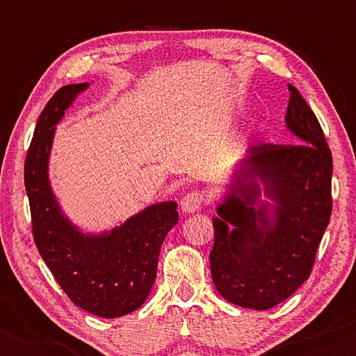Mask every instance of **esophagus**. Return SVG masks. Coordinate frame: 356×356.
<instances>
[{"label": "esophagus", "instance_id": "1", "mask_svg": "<svg viewBox=\"0 0 356 356\" xmlns=\"http://www.w3.org/2000/svg\"><path fill=\"white\" fill-rule=\"evenodd\" d=\"M204 204H206V194L202 191H192L182 197L181 209L186 214H192V212L201 209Z\"/></svg>", "mask_w": 356, "mask_h": 356}]
</instances>
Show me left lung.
<instances>
[{
	"mask_svg": "<svg viewBox=\"0 0 356 356\" xmlns=\"http://www.w3.org/2000/svg\"><path fill=\"white\" fill-rule=\"evenodd\" d=\"M288 90L284 120L298 144L249 147L212 219L216 289L257 312L308 280L332 216V152L313 110L293 85Z\"/></svg>",
	"mask_w": 356,
	"mask_h": 356,
	"instance_id": "8db88e82",
	"label": "left lung"
}]
</instances>
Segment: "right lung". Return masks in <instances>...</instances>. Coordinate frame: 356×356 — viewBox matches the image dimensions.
<instances>
[{
  "instance_id": "1",
  "label": "right lung",
  "mask_w": 356,
  "mask_h": 356,
  "mask_svg": "<svg viewBox=\"0 0 356 356\" xmlns=\"http://www.w3.org/2000/svg\"><path fill=\"white\" fill-rule=\"evenodd\" d=\"M87 88L88 81L65 85L43 108L24 161V187L35 244L60 288L85 312L118 318L149 296L162 243L179 220L177 204H152L102 234H87L68 220L51 191L48 159L55 125Z\"/></svg>"
}]
</instances>
